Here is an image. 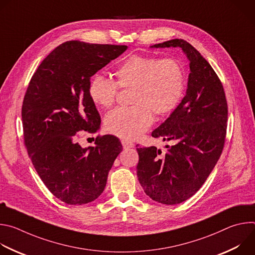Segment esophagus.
<instances>
[{"label": "esophagus", "instance_id": "esophagus-1", "mask_svg": "<svg viewBox=\"0 0 255 255\" xmlns=\"http://www.w3.org/2000/svg\"><path fill=\"white\" fill-rule=\"evenodd\" d=\"M121 142H122V145H123V147L125 149L126 148H132V147H134V145H135L133 142L128 141V140H122Z\"/></svg>", "mask_w": 255, "mask_h": 255}]
</instances>
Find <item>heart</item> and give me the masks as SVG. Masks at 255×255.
<instances>
[{
  "instance_id": "1",
  "label": "heart",
  "mask_w": 255,
  "mask_h": 255,
  "mask_svg": "<svg viewBox=\"0 0 255 255\" xmlns=\"http://www.w3.org/2000/svg\"><path fill=\"white\" fill-rule=\"evenodd\" d=\"M116 82L97 76L89 86L92 102L110 108L116 102L119 88H132L133 106L117 108L105 117V128L113 135L134 139L146 131L153 122V112L165 115L179 103L185 90V74L174 59L132 55L115 70Z\"/></svg>"
}]
</instances>
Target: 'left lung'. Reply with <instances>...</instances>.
Listing matches in <instances>:
<instances>
[{
	"instance_id": "1",
	"label": "left lung",
	"mask_w": 255,
	"mask_h": 255,
	"mask_svg": "<svg viewBox=\"0 0 255 255\" xmlns=\"http://www.w3.org/2000/svg\"><path fill=\"white\" fill-rule=\"evenodd\" d=\"M152 48L179 47L190 61L187 94L152 137L172 141L162 153L138 147V180L153 201L176 205L194 196L220 158L226 137L228 106L221 81L201 53L184 39Z\"/></svg>"
}]
</instances>
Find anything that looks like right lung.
Returning a JSON list of instances; mask_svg holds the SVG:
<instances>
[{
  "instance_id": "obj_1",
  "label": "right lung",
  "mask_w": 255,
  "mask_h": 255,
  "mask_svg": "<svg viewBox=\"0 0 255 255\" xmlns=\"http://www.w3.org/2000/svg\"><path fill=\"white\" fill-rule=\"evenodd\" d=\"M126 45L66 41L36 69L22 105L24 143L43 184L67 205H84L104 192L123 147L113 135L83 148L78 132L96 133L101 117L89 96L91 78Z\"/></svg>"
}]
</instances>
